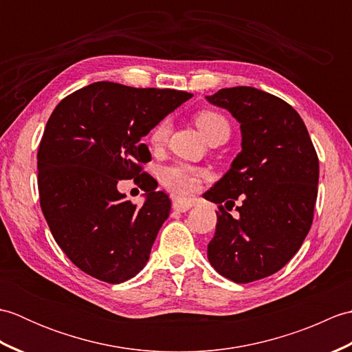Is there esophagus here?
Segmentation results:
<instances>
[{"label": "esophagus", "instance_id": "obj_1", "mask_svg": "<svg viewBox=\"0 0 352 352\" xmlns=\"http://www.w3.org/2000/svg\"><path fill=\"white\" fill-rule=\"evenodd\" d=\"M190 207H192V201H174V203H172V208L178 213L188 212Z\"/></svg>", "mask_w": 352, "mask_h": 352}]
</instances>
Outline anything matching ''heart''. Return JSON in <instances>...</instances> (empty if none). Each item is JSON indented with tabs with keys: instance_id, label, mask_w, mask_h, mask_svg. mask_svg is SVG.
Returning a JSON list of instances; mask_svg holds the SVG:
<instances>
[{
	"instance_id": "heart-1",
	"label": "heart",
	"mask_w": 352,
	"mask_h": 352,
	"mask_svg": "<svg viewBox=\"0 0 352 352\" xmlns=\"http://www.w3.org/2000/svg\"><path fill=\"white\" fill-rule=\"evenodd\" d=\"M195 122L198 129L203 131L207 140L213 138L214 134L226 131L230 134V124L218 111L203 110L198 111L195 116ZM170 134V122L169 119H162L157 122L151 131H149V145L154 149H160L166 144ZM207 178V170L204 168L193 166L189 163H174L162 170V182L170 193L175 197H188L192 192H195L199 184Z\"/></svg>"
}]
</instances>
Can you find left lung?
Wrapping results in <instances>:
<instances>
[{"instance_id": "1", "label": "left lung", "mask_w": 352, "mask_h": 352, "mask_svg": "<svg viewBox=\"0 0 352 352\" xmlns=\"http://www.w3.org/2000/svg\"><path fill=\"white\" fill-rule=\"evenodd\" d=\"M207 100L242 130V153L204 198L218 206L210 265L234 283L278 272L301 248L318 198L319 159L298 111L256 87L221 89ZM241 198L233 219L229 210Z\"/></svg>"}]
</instances>
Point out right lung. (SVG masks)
<instances>
[{
    "label": "right lung",
    "mask_w": 352,
    "mask_h": 352,
    "mask_svg": "<svg viewBox=\"0 0 352 352\" xmlns=\"http://www.w3.org/2000/svg\"><path fill=\"white\" fill-rule=\"evenodd\" d=\"M189 98L175 89L98 81L51 113L37 151L41 208L57 245L85 274L119 284L145 266L170 201L144 172L151 154L140 139ZM130 177L147 192L144 206L117 192V182Z\"/></svg>",
    "instance_id": "obj_1"
}]
</instances>
